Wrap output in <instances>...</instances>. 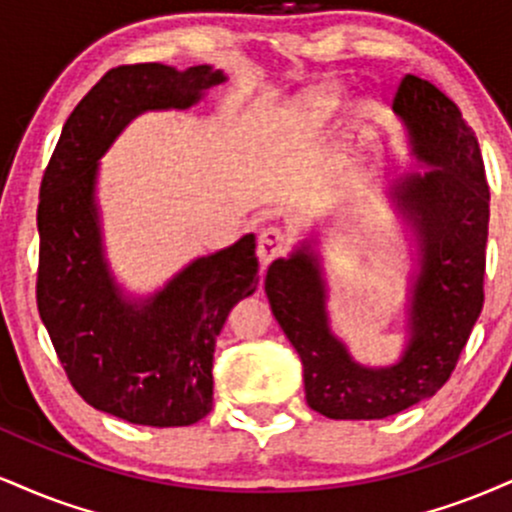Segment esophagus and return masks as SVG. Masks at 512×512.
Masks as SVG:
<instances>
[{
    "instance_id": "obj_1",
    "label": "esophagus",
    "mask_w": 512,
    "mask_h": 512,
    "mask_svg": "<svg viewBox=\"0 0 512 512\" xmlns=\"http://www.w3.org/2000/svg\"><path fill=\"white\" fill-rule=\"evenodd\" d=\"M286 245H288V238L281 229H276V226H269V229H264L260 233V240H257V255H260L262 267H267L269 262L276 260L279 255H283Z\"/></svg>"
}]
</instances>
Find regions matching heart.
<instances>
[{"label": "heart", "mask_w": 512, "mask_h": 512, "mask_svg": "<svg viewBox=\"0 0 512 512\" xmlns=\"http://www.w3.org/2000/svg\"><path fill=\"white\" fill-rule=\"evenodd\" d=\"M324 97H329V95H322V97H319V102H317V104H324Z\"/></svg>", "instance_id": "b5f03b06"}]
</instances>
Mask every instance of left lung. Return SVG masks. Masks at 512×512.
I'll list each match as a JSON object with an SVG mask.
<instances>
[{
    "instance_id": "1",
    "label": "left lung",
    "mask_w": 512,
    "mask_h": 512,
    "mask_svg": "<svg viewBox=\"0 0 512 512\" xmlns=\"http://www.w3.org/2000/svg\"><path fill=\"white\" fill-rule=\"evenodd\" d=\"M393 112L424 174H405L389 197L417 243L408 288V341L398 362H357L331 331L329 288L315 240L267 269L264 291L276 322L303 362L305 398L331 420H384L432 398L458 365L484 305L489 186L477 135L455 102L417 76L400 80Z\"/></svg>"
}]
</instances>
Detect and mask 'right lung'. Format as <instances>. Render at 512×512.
Returning <instances> with one entry per match:
<instances>
[{
	"instance_id": "1",
	"label": "right lung",
	"mask_w": 512,
	"mask_h": 512,
	"mask_svg": "<svg viewBox=\"0 0 512 512\" xmlns=\"http://www.w3.org/2000/svg\"><path fill=\"white\" fill-rule=\"evenodd\" d=\"M224 71L133 64L107 71L64 123L42 176L38 310L73 389L145 427H188L212 410L214 343L257 288L255 233L197 257L147 298L123 293L104 255L100 159L135 116L188 109Z\"/></svg>"
}]
</instances>
